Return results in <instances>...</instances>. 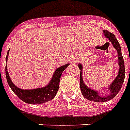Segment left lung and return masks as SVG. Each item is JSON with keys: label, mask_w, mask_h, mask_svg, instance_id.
<instances>
[{"label": "left lung", "mask_w": 130, "mask_h": 130, "mask_svg": "<svg viewBox=\"0 0 130 130\" xmlns=\"http://www.w3.org/2000/svg\"><path fill=\"white\" fill-rule=\"evenodd\" d=\"M103 34L107 38H108V40L111 42V45H113L114 49L117 51L118 60H119L118 64H119V68L118 74L115 78V79L112 81V83H111V84L106 88V89H107L109 91V94L106 96L101 95L99 91L94 90L87 87L83 81L82 74L83 65L79 63L78 65L80 70L81 71L80 72V91H81L83 96L86 99L94 102H97V103H99V102L104 103V102L108 101L109 100L114 99V97L116 96V95L119 93L120 89H121L122 85L124 82V79H125V65H124L123 58L122 56L121 48L120 44L117 41L115 36L112 33H110L108 31L104 30Z\"/></svg>", "instance_id": "1"}]
</instances>
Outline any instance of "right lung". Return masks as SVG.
Here are the masks:
<instances>
[{
    "instance_id": "right-lung-1",
    "label": "right lung",
    "mask_w": 130,
    "mask_h": 130,
    "mask_svg": "<svg viewBox=\"0 0 130 130\" xmlns=\"http://www.w3.org/2000/svg\"><path fill=\"white\" fill-rule=\"evenodd\" d=\"M9 50L7 52L6 56V62L8 59ZM70 63H67L56 69L54 72L52 79L47 85L43 87H38L35 89H23L19 88L12 83L7 72V67L5 68V74L9 86L11 87L12 91L19 99L26 103L29 104H42L44 103L52 100L57 94L59 88V83L60 77L64 70L66 69Z\"/></svg>"
}]
</instances>
